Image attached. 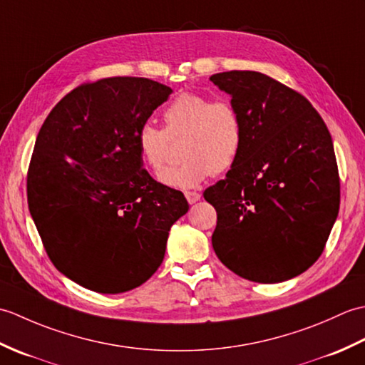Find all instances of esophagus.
<instances>
[{"label":"esophagus","mask_w":365,"mask_h":365,"mask_svg":"<svg viewBox=\"0 0 365 365\" xmlns=\"http://www.w3.org/2000/svg\"><path fill=\"white\" fill-rule=\"evenodd\" d=\"M185 197H187V200L190 204H196L197 200L200 199V195L196 191H185Z\"/></svg>","instance_id":"obj_1"}]
</instances>
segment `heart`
<instances>
[{"label": "heart", "instance_id": "heart-1", "mask_svg": "<svg viewBox=\"0 0 365 365\" xmlns=\"http://www.w3.org/2000/svg\"><path fill=\"white\" fill-rule=\"evenodd\" d=\"M165 128L144 123L136 145L143 165L160 173L180 141L177 166L166 169L161 180L169 187L192 188L212 174H224L235 166L245 144L242 113L229 98H210L185 92L175 97L163 114Z\"/></svg>", "mask_w": 365, "mask_h": 365}]
</instances>
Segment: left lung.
<instances>
[{
	"mask_svg": "<svg viewBox=\"0 0 365 365\" xmlns=\"http://www.w3.org/2000/svg\"><path fill=\"white\" fill-rule=\"evenodd\" d=\"M245 123V144L226 178L204 197L218 221V259L235 274L274 284L314 265L340 205V178L327 123L299 92L251 71L215 73Z\"/></svg>",
	"mask_w": 365,
	"mask_h": 365,
	"instance_id": "obj_1",
	"label": "left lung"
}]
</instances>
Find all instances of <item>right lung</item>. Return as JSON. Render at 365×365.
Segmentation results:
<instances>
[{"instance_id": "right-lung-1", "label": "right lung", "mask_w": 365, "mask_h": 365, "mask_svg": "<svg viewBox=\"0 0 365 365\" xmlns=\"http://www.w3.org/2000/svg\"><path fill=\"white\" fill-rule=\"evenodd\" d=\"M173 89L138 76L80 84L46 115L29 161L28 207L53 265L98 293L139 287L161 265L182 191L143 168L136 135Z\"/></svg>"}]
</instances>
